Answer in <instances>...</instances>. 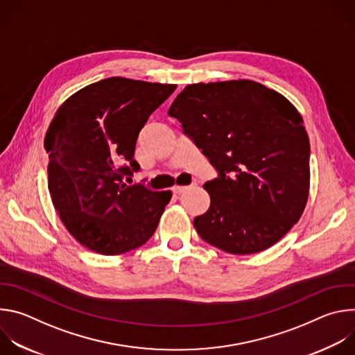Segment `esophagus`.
I'll use <instances>...</instances> for the list:
<instances>
[{
    "label": "esophagus",
    "mask_w": 355,
    "mask_h": 355,
    "mask_svg": "<svg viewBox=\"0 0 355 355\" xmlns=\"http://www.w3.org/2000/svg\"><path fill=\"white\" fill-rule=\"evenodd\" d=\"M192 187H195V185H188V187H184V185H174V187H173V192H174V193H182V192H185L187 189H189V188H192Z\"/></svg>",
    "instance_id": "obj_1"
}]
</instances>
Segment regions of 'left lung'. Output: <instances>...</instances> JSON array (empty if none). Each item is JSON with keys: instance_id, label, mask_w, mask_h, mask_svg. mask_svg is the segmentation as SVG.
<instances>
[{"instance_id": "1", "label": "left lung", "mask_w": 355, "mask_h": 355, "mask_svg": "<svg viewBox=\"0 0 355 355\" xmlns=\"http://www.w3.org/2000/svg\"><path fill=\"white\" fill-rule=\"evenodd\" d=\"M168 115L219 171L204 184L209 209L193 219L207 243L252 254L297 223L309 198L311 144L291 101L252 80L196 83L177 95Z\"/></svg>"}]
</instances>
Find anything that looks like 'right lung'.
<instances>
[{
	"instance_id": "add662e5",
	"label": "right lung",
	"mask_w": 355,
	"mask_h": 355,
	"mask_svg": "<svg viewBox=\"0 0 355 355\" xmlns=\"http://www.w3.org/2000/svg\"><path fill=\"white\" fill-rule=\"evenodd\" d=\"M175 84L110 77L70 95L44 136L47 188L67 232L84 247L118 256L157 229L171 191L128 185L139 170V132Z\"/></svg>"
}]
</instances>
